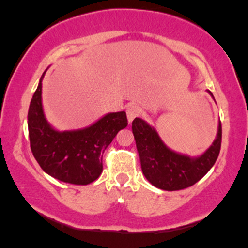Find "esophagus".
Instances as JSON below:
<instances>
[{
	"label": "esophagus",
	"mask_w": 248,
	"mask_h": 248,
	"mask_svg": "<svg viewBox=\"0 0 248 248\" xmlns=\"http://www.w3.org/2000/svg\"><path fill=\"white\" fill-rule=\"evenodd\" d=\"M126 114H127V120H128V122L131 124V122L139 115V108L137 106H134V104H131V106L127 107Z\"/></svg>",
	"instance_id": "esophagus-1"
}]
</instances>
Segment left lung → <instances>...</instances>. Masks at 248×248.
Wrapping results in <instances>:
<instances>
[{"label":"left lung","instance_id":"obj_1","mask_svg":"<svg viewBox=\"0 0 248 248\" xmlns=\"http://www.w3.org/2000/svg\"><path fill=\"white\" fill-rule=\"evenodd\" d=\"M210 94L214 98L210 91ZM142 174L147 181L164 191H179L193 186L216 162L222 141L221 122L214 142L204 154L197 157L179 154L164 144L156 128L136 117L132 122Z\"/></svg>","mask_w":248,"mask_h":248}]
</instances>
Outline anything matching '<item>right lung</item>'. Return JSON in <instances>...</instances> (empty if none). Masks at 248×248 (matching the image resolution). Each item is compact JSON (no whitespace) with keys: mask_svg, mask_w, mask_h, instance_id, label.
<instances>
[{"mask_svg":"<svg viewBox=\"0 0 248 248\" xmlns=\"http://www.w3.org/2000/svg\"><path fill=\"white\" fill-rule=\"evenodd\" d=\"M31 99L27 115L32 154L41 168L54 179L89 185L103 171L102 157L112 139L126 128V112H108L90 126L59 131L47 122L42 103V81Z\"/></svg>","mask_w":248,"mask_h":248,"instance_id":"1","label":"right lung"}]
</instances>
